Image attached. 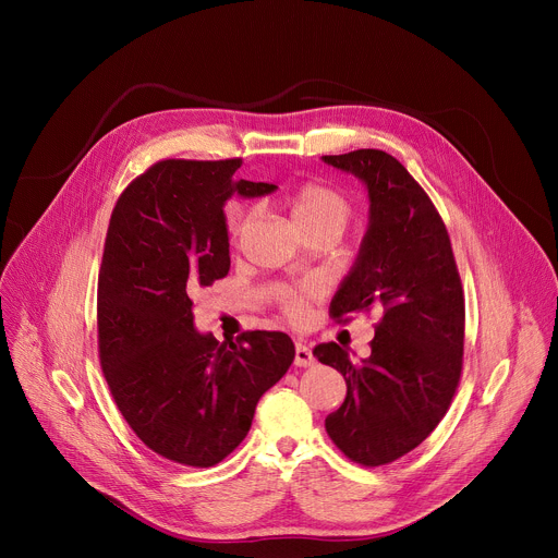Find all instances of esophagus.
<instances>
[{
  "mask_svg": "<svg viewBox=\"0 0 558 558\" xmlns=\"http://www.w3.org/2000/svg\"><path fill=\"white\" fill-rule=\"evenodd\" d=\"M293 362H295V366H313L315 357H313V353H311V349L306 344L298 342L295 344V360Z\"/></svg>",
  "mask_w": 558,
  "mask_h": 558,
  "instance_id": "34e87169",
  "label": "esophagus"
}]
</instances>
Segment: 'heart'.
Wrapping results in <instances>:
<instances>
[{
  "label": "heart",
  "instance_id": "b5f03b06",
  "mask_svg": "<svg viewBox=\"0 0 558 558\" xmlns=\"http://www.w3.org/2000/svg\"><path fill=\"white\" fill-rule=\"evenodd\" d=\"M289 207H291L293 222L300 227V231L313 229V227H329V229H336L338 233H342L351 220V203L347 201V196L329 185H323V183H308V185H302L300 190H295L289 201ZM250 218H252V211H245L241 207H229L227 209L229 233L233 238L241 235V231L245 229ZM313 295H315L313 287L284 293L282 302H284V311L291 320H300Z\"/></svg>",
  "mask_w": 558,
  "mask_h": 558
}]
</instances>
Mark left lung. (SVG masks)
<instances>
[{
  "instance_id": "8db88e82",
  "label": "left lung",
  "mask_w": 558,
  "mask_h": 558,
  "mask_svg": "<svg viewBox=\"0 0 558 558\" xmlns=\"http://www.w3.org/2000/svg\"><path fill=\"white\" fill-rule=\"evenodd\" d=\"M323 161L368 194L366 233L331 315L381 311L368 357L353 362L336 342L313 349L347 381L325 426L349 459L384 465L417 448L452 402L463 357L461 280L441 216L397 158L355 149Z\"/></svg>"
}]
</instances>
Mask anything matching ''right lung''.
Listing matches in <instances>:
<instances>
[{
    "mask_svg": "<svg viewBox=\"0 0 558 558\" xmlns=\"http://www.w3.org/2000/svg\"><path fill=\"white\" fill-rule=\"evenodd\" d=\"M241 163L151 166L114 205L99 271V357L114 402L147 448L194 468L247 437L258 400L295 357L282 331L218 342L194 329L192 295L231 265L225 203L278 190L233 181Z\"/></svg>",
    "mask_w": 558,
    "mask_h": 558,
    "instance_id": "obj_1",
    "label": "right lung"
}]
</instances>
